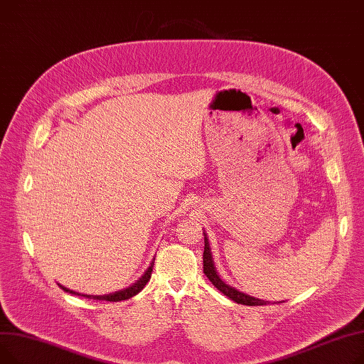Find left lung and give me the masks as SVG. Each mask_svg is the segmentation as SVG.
<instances>
[{"label":"left lung","mask_w":364,"mask_h":364,"mask_svg":"<svg viewBox=\"0 0 364 364\" xmlns=\"http://www.w3.org/2000/svg\"><path fill=\"white\" fill-rule=\"evenodd\" d=\"M203 263H204V273L208 277V281L215 285L222 294H225L228 298H230L232 301L238 303V304H244V306H264L269 301L264 300H259V298L247 295L238 289H235L232 287H229L228 284H225L220 276L216 272L215 263H213V255H211V250H210V244L208 240L204 233V254H203Z\"/></svg>","instance_id":"1"}]
</instances>
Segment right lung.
Instances as JSON below:
<instances>
[{
    "label": "right lung",
    "mask_w": 364,
    "mask_h": 364,
    "mask_svg": "<svg viewBox=\"0 0 364 364\" xmlns=\"http://www.w3.org/2000/svg\"><path fill=\"white\" fill-rule=\"evenodd\" d=\"M153 267H154V260L151 262V264H149V267L145 270V273L139 277V279L134 284V285H131V287H127V288H124V289H122V291H117V292H113V294H107V295H87V294H79V292H75V291H70V289H68L66 287H63V285H60V288L63 289V291H66V292H69V294H75V295H80V296H85V298H94V300H100V301H123V300H129V298H132L134 295H136L141 289H144V287L146 285V282L149 281V277H151V272H153Z\"/></svg>",
    "instance_id": "right-lung-1"
}]
</instances>
